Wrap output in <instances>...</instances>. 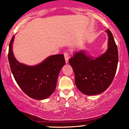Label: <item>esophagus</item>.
Masks as SVG:
<instances>
[{"label": "esophagus", "instance_id": "obj_1", "mask_svg": "<svg viewBox=\"0 0 129 129\" xmlns=\"http://www.w3.org/2000/svg\"><path fill=\"white\" fill-rule=\"evenodd\" d=\"M63 55H64V57H65V59H66V63H68V62H69V53L67 52H66V51H65L64 53H63Z\"/></svg>", "mask_w": 129, "mask_h": 129}]
</instances>
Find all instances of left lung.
Returning a JSON list of instances; mask_svg holds the SVG:
<instances>
[{
  "label": "left lung",
  "mask_w": 129,
  "mask_h": 129,
  "mask_svg": "<svg viewBox=\"0 0 129 129\" xmlns=\"http://www.w3.org/2000/svg\"><path fill=\"white\" fill-rule=\"evenodd\" d=\"M109 36V48L104 54L94 59L84 51L73 53L69 63L75 73L77 88L84 94L94 95L109 88L116 74L118 62V51L112 32Z\"/></svg>",
  "instance_id": "1"
}]
</instances>
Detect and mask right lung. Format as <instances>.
Masks as SVG:
<instances>
[{
    "label": "right lung",
    "mask_w": 129,
    "mask_h": 129,
    "mask_svg": "<svg viewBox=\"0 0 129 129\" xmlns=\"http://www.w3.org/2000/svg\"><path fill=\"white\" fill-rule=\"evenodd\" d=\"M14 37L9 45L8 58L16 82L22 91L33 99L41 100L49 97L55 90L59 73L66 63L64 56L55 54L38 66H27L19 62L13 55Z\"/></svg>",
    "instance_id": "right-lung-1"
}]
</instances>
